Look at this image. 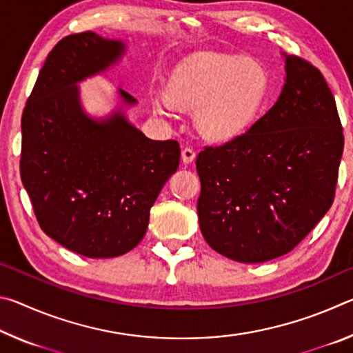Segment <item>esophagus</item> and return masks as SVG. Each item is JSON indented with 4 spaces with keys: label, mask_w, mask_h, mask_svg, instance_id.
<instances>
[{
    "label": "esophagus",
    "mask_w": 353,
    "mask_h": 353,
    "mask_svg": "<svg viewBox=\"0 0 353 353\" xmlns=\"http://www.w3.org/2000/svg\"><path fill=\"white\" fill-rule=\"evenodd\" d=\"M194 157H196V152L191 148H185L182 151V162L183 163H187V165L191 163L194 160Z\"/></svg>",
    "instance_id": "esophagus-1"
}]
</instances>
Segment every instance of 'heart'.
I'll list each match as a JSON object with an SVG mask.
<instances>
[{"mask_svg": "<svg viewBox=\"0 0 353 353\" xmlns=\"http://www.w3.org/2000/svg\"><path fill=\"white\" fill-rule=\"evenodd\" d=\"M270 76L252 59L204 52L172 73L170 92L152 94L154 110L172 117L179 104L196 107L194 124L208 140L227 141L241 135L265 103Z\"/></svg>", "mask_w": 353, "mask_h": 353, "instance_id": "heart-1", "label": "heart"}]
</instances>
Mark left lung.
<instances>
[{"mask_svg":"<svg viewBox=\"0 0 353 353\" xmlns=\"http://www.w3.org/2000/svg\"><path fill=\"white\" fill-rule=\"evenodd\" d=\"M277 103L221 146L198 154V216L208 246L227 259L263 263L294 249L334 199L344 135L321 71L283 54Z\"/></svg>","mask_w":353,"mask_h":353,"instance_id":"1","label":"left lung"}]
</instances>
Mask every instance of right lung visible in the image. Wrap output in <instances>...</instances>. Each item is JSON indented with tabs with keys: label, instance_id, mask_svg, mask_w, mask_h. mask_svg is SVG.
<instances>
[{
	"label": "right lung",
	"instance_id": "right-lung-1",
	"mask_svg": "<svg viewBox=\"0 0 353 353\" xmlns=\"http://www.w3.org/2000/svg\"><path fill=\"white\" fill-rule=\"evenodd\" d=\"M124 52L118 40L73 34L52 48L21 117L20 176L41 230L88 259L132 250L181 162L176 140H151L121 110L93 119L76 83ZM124 104L137 101L119 90Z\"/></svg>",
	"mask_w": 353,
	"mask_h": 353
}]
</instances>
